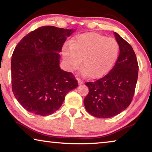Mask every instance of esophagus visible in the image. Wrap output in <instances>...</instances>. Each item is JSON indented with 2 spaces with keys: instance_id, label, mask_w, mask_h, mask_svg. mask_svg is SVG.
I'll list each match as a JSON object with an SVG mask.
<instances>
[{
  "instance_id": "obj_1",
  "label": "esophagus",
  "mask_w": 152,
  "mask_h": 152,
  "mask_svg": "<svg viewBox=\"0 0 152 152\" xmlns=\"http://www.w3.org/2000/svg\"><path fill=\"white\" fill-rule=\"evenodd\" d=\"M77 80H78V82L79 84H82L84 83V82L82 81L80 78H77Z\"/></svg>"
}]
</instances>
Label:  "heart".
<instances>
[{
    "mask_svg": "<svg viewBox=\"0 0 152 152\" xmlns=\"http://www.w3.org/2000/svg\"><path fill=\"white\" fill-rule=\"evenodd\" d=\"M119 46L112 37L95 33L77 35L70 43V48L64 47L62 54L72 70L80 64L84 75L97 78L106 74L116 61Z\"/></svg>",
    "mask_w": 152,
    "mask_h": 152,
    "instance_id": "heart-1",
    "label": "heart"
}]
</instances>
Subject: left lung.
I'll return each instance as SVG.
<instances>
[{
	"label": "left lung",
	"instance_id": "left-lung-1",
	"mask_svg": "<svg viewBox=\"0 0 152 152\" xmlns=\"http://www.w3.org/2000/svg\"><path fill=\"white\" fill-rule=\"evenodd\" d=\"M119 55L109 73L94 82H86L89 92L84 98L86 110L98 118H110L129 106L138 78V63L129 43L117 33Z\"/></svg>",
	"mask_w": 152,
	"mask_h": 152
}]
</instances>
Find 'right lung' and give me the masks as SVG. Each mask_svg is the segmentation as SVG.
<instances>
[{
	"mask_svg": "<svg viewBox=\"0 0 152 152\" xmlns=\"http://www.w3.org/2000/svg\"><path fill=\"white\" fill-rule=\"evenodd\" d=\"M74 31L43 26L18 43L11 59L14 96L28 111L41 116L60 109L66 95L78 86L72 73L60 68L59 52Z\"/></svg>",
	"mask_w": 152,
	"mask_h": 152,
	"instance_id": "1",
	"label": "right lung"
}]
</instances>
